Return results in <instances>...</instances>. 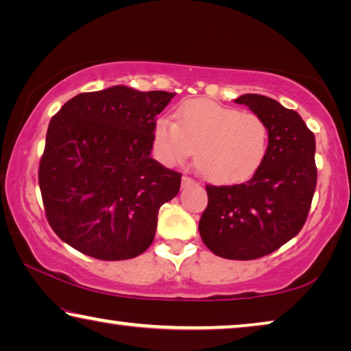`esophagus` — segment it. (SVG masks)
I'll return each mask as SVG.
<instances>
[{"mask_svg":"<svg viewBox=\"0 0 351 351\" xmlns=\"http://www.w3.org/2000/svg\"><path fill=\"white\" fill-rule=\"evenodd\" d=\"M195 184H197V181L192 180V178H190V176H182V180H181V186H182V189H184V187L195 186Z\"/></svg>","mask_w":351,"mask_h":351,"instance_id":"esophagus-1","label":"esophagus"}]
</instances>
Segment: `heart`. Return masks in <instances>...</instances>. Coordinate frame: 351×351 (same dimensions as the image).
Here are the masks:
<instances>
[{
  "mask_svg": "<svg viewBox=\"0 0 351 351\" xmlns=\"http://www.w3.org/2000/svg\"><path fill=\"white\" fill-rule=\"evenodd\" d=\"M175 121L159 119L153 128L154 154L164 165L192 156L215 184L245 182L266 161L271 144L268 122L209 99H190L178 106Z\"/></svg>",
  "mask_w": 351,
  "mask_h": 351,
  "instance_id": "obj_1",
  "label": "heart"
}]
</instances>
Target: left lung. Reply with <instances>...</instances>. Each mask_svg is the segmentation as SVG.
<instances>
[{
    "mask_svg": "<svg viewBox=\"0 0 351 351\" xmlns=\"http://www.w3.org/2000/svg\"><path fill=\"white\" fill-rule=\"evenodd\" d=\"M235 102L268 122V158L246 182L206 186L209 203L198 229L218 257L254 260L277 251L304 228L317 182L316 139L294 110L274 99L245 94Z\"/></svg>",
    "mask_w": 351,
    "mask_h": 351,
    "instance_id": "1",
    "label": "left lung"
}]
</instances>
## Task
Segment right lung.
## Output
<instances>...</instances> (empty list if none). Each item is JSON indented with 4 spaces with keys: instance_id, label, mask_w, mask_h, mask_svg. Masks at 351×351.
Wrapping results in <instances>:
<instances>
[{
    "instance_id": "obj_1",
    "label": "right lung",
    "mask_w": 351,
    "mask_h": 351,
    "mask_svg": "<svg viewBox=\"0 0 351 351\" xmlns=\"http://www.w3.org/2000/svg\"><path fill=\"white\" fill-rule=\"evenodd\" d=\"M173 96L117 85L77 94L51 119L38 184L64 243L110 261L152 245L159 207L181 187V173L150 158L156 116Z\"/></svg>"
}]
</instances>
